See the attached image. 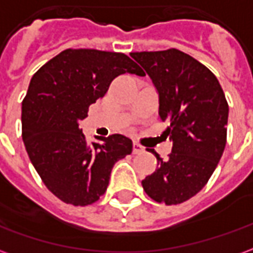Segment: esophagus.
<instances>
[{
	"instance_id": "obj_1",
	"label": "esophagus",
	"mask_w": 253,
	"mask_h": 253,
	"mask_svg": "<svg viewBox=\"0 0 253 253\" xmlns=\"http://www.w3.org/2000/svg\"><path fill=\"white\" fill-rule=\"evenodd\" d=\"M132 152L135 154H139V153H143L145 152V148L143 146H141L138 142H134L132 143Z\"/></svg>"
}]
</instances>
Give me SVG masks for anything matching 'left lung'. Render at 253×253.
Returning a JSON list of instances; mask_svg holds the SVG:
<instances>
[{
  "label": "left lung",
  "mask_w": 253,
  "mask_h": 253,
  "mask_svg": "<svg viewBox=\"0 0 253 253\" xmlns=\"http://www.w3.org/2000/svg\"><path fill=\"white\" fill-rule=\"evenodd\" d=\"M148 73L159 94V115L167 122L172 153L142 180L153 201L179 205L205 187L222 157L226 145L229 107L217 77L186 52L130 54Z\"/></svg>",
  "instance_id": "8db88e82"
}]
</instances>
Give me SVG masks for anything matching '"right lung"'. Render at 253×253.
I'll return each instance as SVG.
<instances>
[{"instance_id":"right-lung-1","label":"right lung","mask_w":253,"mask_h":253,"mask_svg":"<svg viewBox=\"0 0 253 253\" xmlns=\"http://www.w3.org/2000/svg\"><path fill=\"white\" fill-rule=\"evenodd\" d=\"M125 73L145 76L122 52L67 48L31 78L21 107L23 141L43 183L65 203L99 201L115 163L131 153L130 138L114 134L89 143L80 128L89 105Z\"/></svg>"}]
</instances>
